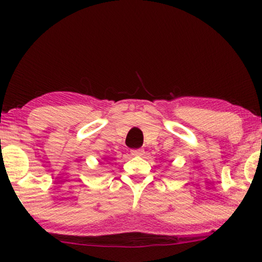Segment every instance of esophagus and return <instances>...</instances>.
Listing matches in <instances>:
<instances>
[{
	"label": "esophagus",
	"instance_id": "esophagus-1",
	"mask_svg": "<svg viewBox=\"0 0 262 262\" xmlns=\"http://www.w3.org/2000/svg\"><path fill=\"white\" fill-rule=\"evenodd\" d=\"M131 155L132 156H143V155H144V150H143V149L131 150Z\"/></svg>",
	"mask_w": 262,
	"mask_h": 262
}]
</instances>
